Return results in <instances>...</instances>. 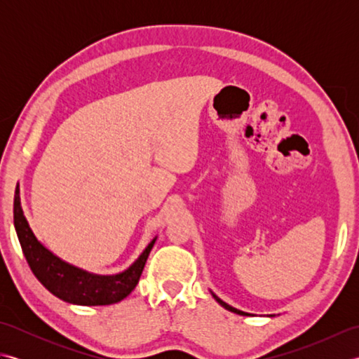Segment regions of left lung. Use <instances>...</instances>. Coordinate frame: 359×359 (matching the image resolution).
<instances>
[{"label": "left lung", "mask_w": 359, "mask_h": 359, "mask_svg": "<svg viewBox=\"0 0 359 359\" xmlns=\"http://www.w3.org/2000/svg\"><path fill=\"white\" fill-rule=\"evenodd\" d=\"M210 292H211V290H210ZM211 294H212V297H215V299L220 304V306H222L224 309H226V310H230V311H233V313H238V315H242V316H248L250 313H247V311H242V310H238V309H234V307H231V306H228V304L226 302H224L222 299H220V297H217L215 293H212L211 292ZM271 316H274V315H271Z\"/></svg>", "instance_id": "8db88e82"}]
</instances>
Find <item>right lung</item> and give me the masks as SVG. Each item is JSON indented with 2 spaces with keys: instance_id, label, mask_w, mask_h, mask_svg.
Masks as SVG:
<instances>
[{
  "instance_id": "obj_1",
  "label": "right lung",
  "mask_w": 359,
  "mask_h": 359,
  "mask_svg": "<svg viewBox=\"0 0 359 359\" xmlns=\"http://www.w3.org/2000/svg\"><path fill=\"white\" fill-rule=\"evenodd\" d=\"M13 226L22 253L35 278L53 296L75 306H111L125 299L139 282L149 251L157 239V236L151 239L140 256L123 271L116 274L86 271L53 255L36 239L21 207L20 185L15 188L13 197Z\"/></svg>"
}]
</instances>
